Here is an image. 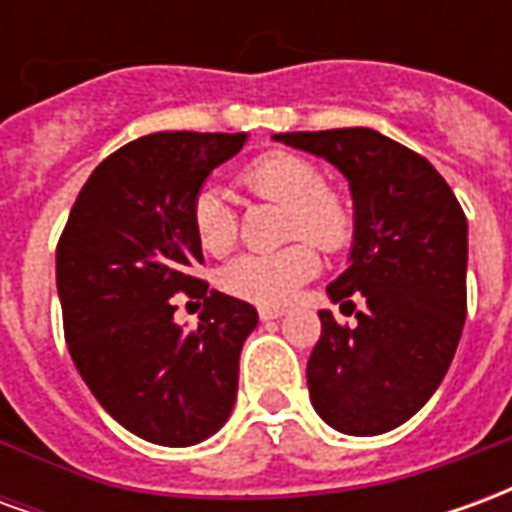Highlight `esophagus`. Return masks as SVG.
Instances as JSON below:
<instances>
[{"mask_svg": "<svg viewBox=\"0 0 512 512\" xmlns=\"http://www.w3.org/2000/svg\"><path fill=\"white\" fill-rule=\"evenodd\" d=\"M282 315H285V310H277V307H260V321H277Z\"/></svg>", "mask_w": 512, "mask_h": 512, "instance_id": "esophagus-1", "label": "esophagus"}]
</instances>
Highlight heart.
Masks as SVG:
<instances>
[{"mask_svg":"<svg viewBox=\"0 0 512 512\" xmlns=\"http://www.w3.org/2000/svg\"><path fill=\"white\" fill-rule=\"evenodd\" d=\"M241 183L255 197L285 208V238H304L323 252L343 249L351 238V211L312 161L293 153H271L257 158L241 172ZM189 222L202 252L224 255L238 238V216L222 191L205 183L194 191ZM310 244H290L274 252H246L224 263L219 288L252 304H285L304 282L318 274V255Z\"/></svg>","mask_w":512,"mask_h":512,"instance_id":"obj_1","label":"heart"}]
</instances>
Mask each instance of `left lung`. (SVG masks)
I'll use <instances>...</instances> for the list:
<instances>
[{
	"label": "left lung",
	"instance_id": "obj_1",
	"mask_svg": "<svg viewBox=\"0 0 512 512\" xmlns=\"http://www.w3.org/2000/svg\"><path fill=\"white\" fill-rule=\"evenodd\" d=\"M274 139L326 158L351 186L354 246L326 293H356L367 310L354 329L318 312L307 386L326 425L378 436L414 417L450 370L466 321V216L428 158L373 128Z\"/></svg>",
	"mask_w": 512,
	"mask_h": 512
}]
</instances>
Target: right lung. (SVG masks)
Here are the masks:
<instances>
[{
	"label": "right lung",
	"instance_id": "obj_1",
	"mask_svg": "<svg viewBox=\"0 0 512 512\" xmlns=\"http://www.w3.org/2000/svg\"><path fill=\"white\" fill-rule=\"evenodd\" d=\"M246 134L161 131L104 158L57 244L68 351L95 400L134 436L191 447L222 428L257 310L194 277L189 205ZM175 292L203 299L197 330L171 321Z\"/></svg>",
	"mask_w": 512,
	"mask_h": 512
}]
</instances>
